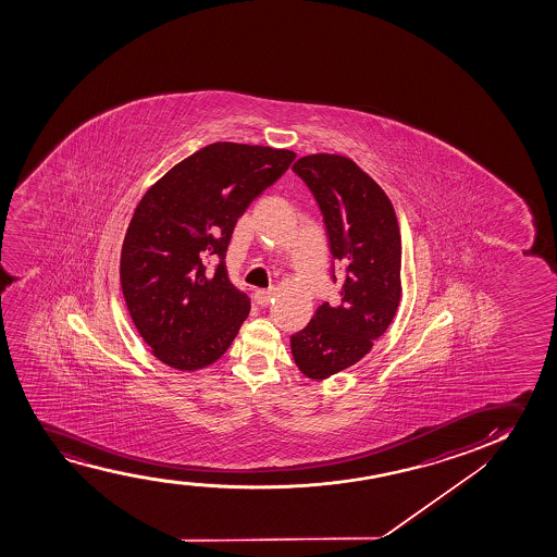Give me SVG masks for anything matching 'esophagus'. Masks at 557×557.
<instances>
[{
	"mask_svg": "<svg viewBox=\"0 0 557 557\" xmlns=\"http://www.w3.org/2000/svg\"><path fill=\"white\" fill-rule=\"evenodd\" d=\"M272 298H274V290L272 289L257 290V293H255V302L262 306V308L270 305V300H272Z\"/></svg>",
	"mask_w": 557,
	"mask_h": 557,
	"instance_id": "esophagus-1",
	"label": "esophagus"
}]
</instances>
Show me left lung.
<instances>
[{
	"instance_id": "1",
	"label": "left lung",
	"mask_w": 557,
	"mask_h": 557,
	"mask_svg": "<svg viewBox=\"0 0 557 557\" xmlns=\"http://www.w3.org/2000/svg\"><path fill=\"white\" fill-rule=\"evenodd\" d=\"M320 206L329 249L344 270L338 305L318 306L290 336L298 369L313 381L358 363L394 320L401 298V236L388 196L344 156L312 153L293 165Z\"/></svg>"
}]
</instances>
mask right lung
Here are the masks:
<instances>
[{
  "mask_svg": "<svg viewBox=\"0 0 557 557\" xmlns=\"http://www.w3.org/2000/svg\"><path fill=\"white\" fill-rule=\"evenodd\" d=\"M295 158L270 146L214 143L140 199L123 239L120 280L138 335L165 366L203 369L236 338L251 300L224 264L232 232Z\"/></svg>",
  "mask_w": 557,
  "mask_h": 557,
  "instance_id": "add662e5",
  "label": "right lung"
}]
</instances>
